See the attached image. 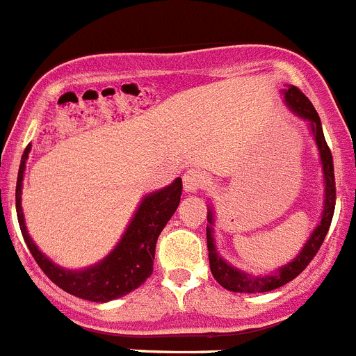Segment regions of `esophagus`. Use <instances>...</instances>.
<instances>
[{
    "label": "esophagus",
    "instance_id": "obj_1",
    "mask_svg": "<svg viewBox=\"0 0 356 356\" xmlns=\"http://www.w3.org/2000/svg\"><path fill=\"white\" fill-rule=\"evenodd\" d=\"M207 185V176L203 175L201 171H197V169H193V171H187L184 175V188L185 193H197V191H201V188H205Z\"/></svg>",
    "mask_w": 356,
    "mask_h": 356
}]
</instances>
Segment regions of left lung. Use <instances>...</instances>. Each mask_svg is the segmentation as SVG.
Returning a JSON list of instances; mask_svg holds the SVG:
<instances>
[{"instance_id":"obj_1","label":"left lung","mask_w":356,"mask_h":356,"mask_svg":"<svg viewBox=\"0 0 356 356\" xmlns=\"http://www.w3.org/2000/svg\"><path fill=\"white\" fill-rule=\"evenodd\" d=\"M284 103L289 106L292 114H296L300 119L308 122L310 134L314 137L317 151H319L321 168H323V185H325V194H323V210H321L319 222L316 228L312 229V234L308 235L307 242L300 250V253L296 254L291 262L285 266L278 267L269 275H250V273L242 271L238 267L232 266L228 260H225L219 254L216 246V238H213V226H216V216H213V207L209 205V213H207V246H209V262L210 271H212L213 278L221 287L232 292H244V294H254V292H269L275 289L282 287V285L289 284L291 280L303 271L305 267L310 264V260L316 257L319 251L321 244L325 241L326 234H328L330 225H332L333 210H335V176H333V159L332 151H330L328 144L325 140V134H323V127H321V119L317 115L316 108L310 103L307 96L301 92L294 85H287L284 90Z\"/></svg>"}]
</instances>
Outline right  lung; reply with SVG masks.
Segmentation results:
<instances>
[{
	"label": "right lung",
	"instance_id": "1",
	"mask_svg": "<svg viewBox=\"0 0 356 356\" xmlns=\"http://www.w3.org/2000/svg\"><path fill=\"white\" fill-rule=\"evenodd\" d=\"M30 151L31 146L28 144L21 159V165H19L17 185H15V210H17L19 228H21L24 242L44 275L62 291L81 300L94 301V303L118 300L121 296H127L128 292L140 287L153 273L156 238L180 205L181 178H176L168 187L153 191L140 200L124 234L105 259L83 269H65V267L56 266L49 257H46L39 250V246L28 234L26 222H24L21 194H23L24 169H26Z\"/></svg>",
	"mask_w": 356,
	"mask_h": 356
}]
</instances>
